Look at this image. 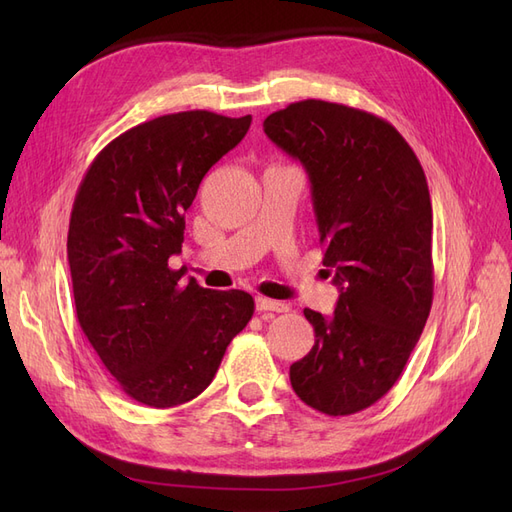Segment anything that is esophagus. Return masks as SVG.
<instances>
[{
    "label": "esophagus",
    "mask_w": 512,
    "mask_h": 512,
    "mask_svg": "<svg viewBox=\"0 0 512 512\" xmlns=\"http://www.w3.org/2000/svg\"><path fill=\"white\" fill-rule=\"evenodd\" d=\"M256 309L258 312H288L290 305L288 303H282V301H273V299H267V297H256Z\"/></svg>",
    "instance_id": "34e87169"
}]
</instances>
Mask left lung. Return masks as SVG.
Wrapping results in <instances>:
<instances>
[{
    "label": "left lung",
    "instance_id": "obj_1",
    "mask_svg": "<svg viewBox=\"0 0 512 512\" xmlns=\"http://www.w3.org/2000/svg\"><path fill=\"white\" fill-rule=\"evenodd\" d=\"M265 134L299 160L339 299L331 318L305 309L316 342L290 365L294 393L348 416L393 389L433 301L431 198L423 166L389 121L337 102L271 113Z\"/></svg>",
    "mask_w": 512,
    "mask_h": 512
}]
</instances>
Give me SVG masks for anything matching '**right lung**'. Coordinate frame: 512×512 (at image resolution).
Masks as SVG:
<instances>
[{
    "instance_id": "right-lung-1",
    "label": "right lung",
    "mask_w": 512,
    "mask_h": 512,
    "mask_svg": "<svg viewBox=\"0 0 512 512\" xmlns=\"http://www.w3.org/2000/svg\"><path fill=\"white\" fill-rule=\"evenodd\" d=\"M252 115H162L108 143L76 192L68 262L76 318L128 397L173 408L203 393L232 337L252 320L243 290H209L168 258L207 170L250 130Z\"/></svg>"
}]
</instances>
